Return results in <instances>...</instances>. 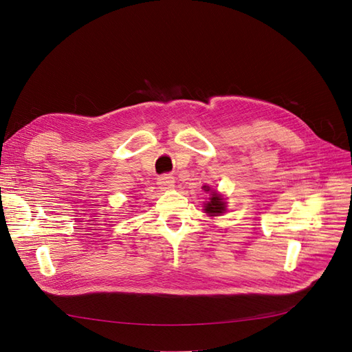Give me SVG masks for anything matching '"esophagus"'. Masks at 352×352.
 Listing matches in <instances>:
<instances>
[{
  "label": "esophagus",
  "mask_w": 352,
  "mask_h": 352,
  "mask_svg": "<svg viewBox=\"0 0 352 352\" xmlns=\"http://www.w3.org/2000/svg\"><path fill=\"white\" fill-rule=\"evenodd\" d=\"M157 184L162 188V190H169L175 186V179L173 175H160L157 178Z\"/></svg>",
  "instance_id": "34e87169"
}]
</instances>
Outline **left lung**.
Segmentation results:
<instances>
[{
    "label": "left lung",
    "instance_id": "8db88e82",
    "mask_svg": "<svg viewBox=\"0 0 352 352\" xmlns=\"http://www.w3.org/2000/svg\"><path fill=\"white\" fill-rule=\"evenodd\" d=\"M208 190H210V188H206V192H208ZM223 211H224L223 197L220 195H217V193H212V196L210 197V202L205 204V212H208L211 215H219Z\"/></svg>",
    "mask_w": 352,
    "mask_h": 352
}]
</instances>
